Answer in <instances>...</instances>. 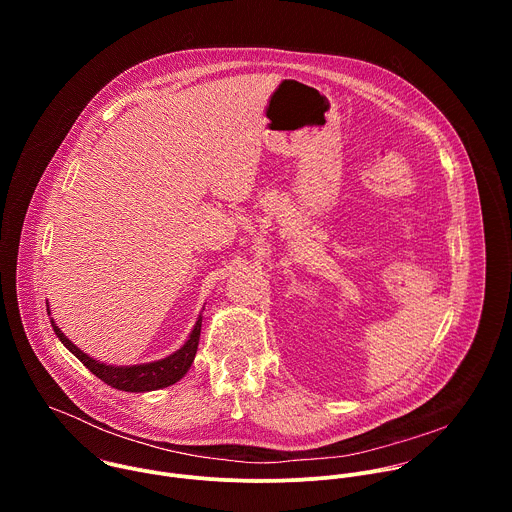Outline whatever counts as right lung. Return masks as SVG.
I'll return each instance as SVG.
<instances>
[{
    "label": "right lung",
    "mask_w": 512,
    "mask_h": 512,
    "mask_svg": "<svg viewBox=\"0 0 512 512\" xmlns=\"http://www.w3.org/2000/svg\"><path fill=\"white\" fill-rule=\"evenodd\" d=\"M200 326H202V318H198V322H196L190 338L186 340V344L180 350H176L174 354H170L162 360L148 362V364H135V367H109V364L97 362L91 356H87L85 352H81L52 322V328H54L56 336L60 338V342L72 354H75L95 377H99L103 383H107L113 389L129 391V393L156 391V389H164V387H170V385L178 383L188 373L190 364L194 362V356H196V350H198V340H200Z\"/></svg>",
    "instance_id": "obj_1"
}]
</instances>
